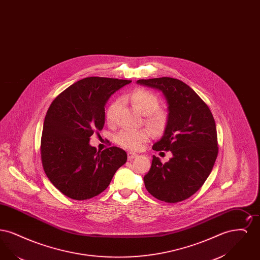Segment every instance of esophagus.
<instances>
[{"label": "esophagus", "mask_w": 260, "mask_h": 260, "mask_svg": "<svg viewBox=\"0 0 260 260\" xmlns=\"http://www.w3.org/2000/svg\"><path fill=\"white\" fill-rule=\"evenodd\" d=\"M136 157H137V154H136V153H133V152L127 153V160L128 161H132V160L136 159Z\"/></svg>", "instance_id": "esophagus-1"}]
</instances>
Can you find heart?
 <instances>
[{
	"label": "heart",
	"instance_id": "heart-1",
	"mask_svg": "<svg viewBox=\"0 0 260 260\" xmlns=\"http://www.w3.org/2000/svg\"><path fill=\"white\" fill-rule=\"evenodd\" d=\"M129 100L131 103L138 111L144 115V123L155 134H161L168 124L167 113L159 107V99L152 91L144 88H136L129 95L124 98ZM120 107V100L112 101L106 109L105 118L109 124L116 122V115ZM151 137V133L147 128L140 129H122L115 137L116 142L129 150H139L146 143Z\"/></svg>",
	"mask_w": 260,
	"mask_h": 260
}]
</instances>
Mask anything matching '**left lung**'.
Segmentation results:
<instances>
[{
    "mask_svg": "<svg viewBox=\"0 0 260 260\" xmlns=\"http://www.w3.org/2000/svg\"><path fill=\"white\" fill-rule=\"evenodd\" d=\"M138 84L161 90L167 103L168 124L155 151H172L173 157L161 164L153 156L144 176L149 193L174 204L194 195L209 177L218 154L213 116L206 102L180 80L161 77L138 80Z\"/></svg>",
    "mask_w": 260,
    "mask_h": 260,
    "instance_id": "left-lung-1",
    "label": "left lung"
}]
</instances>
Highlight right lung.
Instances as JSON below:
<instances>
[{"label": "right lung", "instance_id": "add662e5", "mask_svg": "<svg viewBox=\"0 0 260 260\" xmlns=\"http://www.w3.org/2000/svg\"><path fill=\"white\" fill-rule=\"evenodd\" d=\"M131 82L87 77L51 102L44 122L41 159L50 182L65 196L78 201L98 196L126 161L123 149L98 151L88 141L103 128L107 100Z\"/></svg>", "mask_w": 260, "mask_h": 260}]
</instances>
